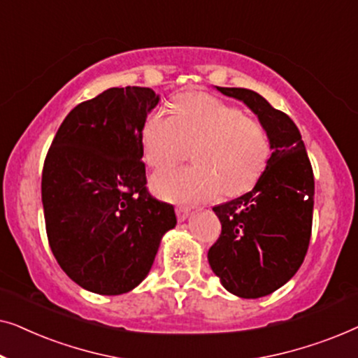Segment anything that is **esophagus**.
Masks as SVG:
<instances>
[{
  "instance_id": "obj_1",
  "label": "esophagus",
  "mask_w": 358,
  "mask_h": 358,
  "mask_svg": "<svg viewBox=\"0 0 358 358\" xmlns=\"http://www.w3.org/2000/svg\"><path fill=\"white\" fill-rule=\"evenodd\" d=\"M189 213H190V208L185 207V205H178V207H176V215H178L179 222H184V220H187Z\"/></svg>"
}]
</instances>
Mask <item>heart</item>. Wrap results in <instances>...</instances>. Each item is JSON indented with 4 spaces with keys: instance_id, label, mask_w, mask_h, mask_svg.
Instances as JSON below:
<instances>
[{
    "instance_id": "b5f03b06",
    "label": "heart",
    "mask_w": 358,
    "mask_h": 358,
    "mask_svg": "<svg viewBox=\"0 0 358 358\" xmlns=\"http://www.w3.org/2000/svg\"><path fill=\"white\" fill-rule=\"evenodd\" d=\"M173 107L174 115L166 109L146 115L141 127L145 159L153 169H164L192 148L195 164L156 174V194L199 202L254 187L271 158V138L261 122L207 92L176 96Z\"/></svg>"
}]
</instances>
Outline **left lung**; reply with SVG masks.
<instances>
[{"label":"left lung","instance_id":"left-lung-1","mask_svg":"<svg viewBox=\"0 0 358 358\" xmlns=\"http://www.w3.org/2000/svg\"><path fill=\"white\" fill-rule=\"evenodd\" d=\"M217 90L243 101L259 117L272 155L251 192L213 207L222 234L208 249V262L229 293L261 298L285 285L305 261L315 176L300 130L285 112L251 90Z\"/></svg>","mask_w":358,"mask_h":358}]
</instances>
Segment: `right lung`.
Instances as JSON below:
<instances>
[{"mask_svg":"<svg viewBox=\"0 0 358 358\" xmlns=\"http://www.w3.org/2000/svg\"><path fill=\"white\" fill-rule=\"evenodd\" d=\"M159 96L110 87L65 117L42 171L50 249L63 272L99 295H120L148 275L174 207L146 189L141 127Z\"/></svg>","mask_w":358,"mask_h":358,"instance_id":"obj_1","label":"right lung"}]
</instances>
